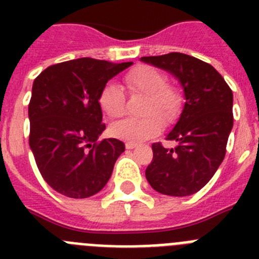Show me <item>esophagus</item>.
I'll return each mask as SVG.
<instances>
[{"instance_id": "obj_1", "label": "esophagus", "mask_w": 259, "mask_h": 259, "mask_svg": "<svg viewBox=\"0 0 259 259\" xmlns=\"http://www.w3.org/2000/svg\"><path fill=\"white\" fill-rule=\"evenodd\" d=\"M136 145H137V144L131 143V141L125 143V148H127V149H134V148H136Z\"/></svg>"}]
</instances>
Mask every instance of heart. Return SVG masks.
<instances>
[{
  "instance_id": "b5f03b06",
  "label": "heart",
  "mask_w": 259,
  "mask_h": 259,
  "mask_svg": "<svg viewBox=\"0 0 259 259\" xmlns=\"http://www.w3.org/2000/svg\"><path fill=\"white\" fill-rule=\"evenodd\" d=\"M124 83L132 96H143V118H127L114 123L110 132L114 137L139 143L161 131L162 122L170 124L179 116L184 98L179 88L168 84V76L161 68L139 65L124 75ZM98 105L110 118H120L125 113V96L114 83L102 87Z\"/></svg>"
}]
</instances>
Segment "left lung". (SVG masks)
Instances as JSON below:
<instances>
[{
	"label": "left lung",
	"mask_w": 259,
	"mask_h": 259,
	"mask_svg": "<svg viewBox=\"0 0 259 259\" xmlns=\"http://www.w3.org/2000/svg\"><path fill=\"white\" fill-rule=\"evenodd\" d=\"M141 61L175 75L185 93L179 122L166 136L176 146L153 144L146 179L162 194L189 196L203 188L223 162L233 125L232 91L211 65L188 54L174 52Z\"/></svg>",
	"instance_id": "obj_1"
}]
</instances>
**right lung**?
Listing matches in <instances>:
<instances>
[{
	"instance_id": "add662e5",
	"label": "right lung",
	"mask_w": 259,
	"mask_h": 259,
	"mask_svg": "<svg viewBox=\"0 0 259 259\" xmlns=\"http://www.w3.org/2000/svg\"><path fill=\"white\" fill-rule=\"evenodd\" d=\"M131 65L85 57L49 66L33 81L29 146L41 176L66 197L98 193L124 152L120 140L97 141L106 128L98 96L111 77Z\"/></svg>"
}]
</instances>
